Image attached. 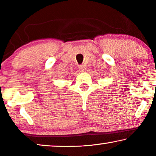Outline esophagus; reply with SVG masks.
<instances>
[{
  "mask_svg": "<svg viewBox=\"0 0 156 156\" xmlns=\"http://www.w3.org/2000/svg\"><path fill=\"white\" fill-rule=\"evenodd\" d=\"M79 71H80V72H86V68L84 65H80V67H79Z\"/></svg>",
  "mask_w": 156,
  "mask_h": 156,
  "instance_id": "1",
  "label": "esophagus"
}]
</instances>
